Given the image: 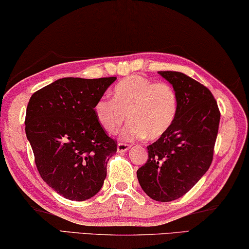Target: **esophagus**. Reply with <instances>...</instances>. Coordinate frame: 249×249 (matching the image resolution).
<instances>
[{
	"label": "esophagus",
	"instance_id": "1",
	"mask_svg": "<svg viewBox=\"0 0 249 249\" xmlns=\"http://www.w3.org/2000/svg\"><path fill=\"white\" fill-rule=\"evenodd\" d=\"M130 148H131V145H130V144L121 143V142H120V143H118V145H117V151L120 152V153L127 152Z\"/></svg>",
	"mask_w": 249,
	"mask_h": 249
}]
</instances>
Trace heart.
<instances>
[{"instance_id":"heart-1","label":"heart","mask_w":249,"mask_h":249,"mask_svg":"<svg viewBox=\"0 0 249 249\" xmlns=\"http://www.w3.org/2000/svg\"><path fill=\"white\" fill-rule=\"evenodd\" d=\"M178 110V95L170 84L138 75L119 81L112 99L101 98L93 108L98 124L109 134L119 131L128 116L130 124L120 134L125 141L160 139L172 127Z\"/></svg>"}]
</instances>
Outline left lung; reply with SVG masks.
Returning <instances> with one entry per match:
<instances>
[{
  "mask_svg": "<svg viewBox=\"0 0 249 249\" xmlns=\"http://www.w3.org/2000/svg\"><path fill=\"white\" fill-rule=\"evenodd\" d=\"M174 88L178 115L164 136L148 146V161L137 171L142 190L170 202L196 184L213 160L221 113L212 92L180 71H158Z\"/></svg>",
  "mask_w": 249,
  "mask_h": 249,
  "instance_id": "1",
  "label": "left lung"
}]
</instances>
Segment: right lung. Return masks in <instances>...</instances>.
<instances>
[{
	"label": "right lung",
	"mask_w": 249,
	"mask_h": 249,
	"mask_svg": "<svg viewBox=\"0 0 249 249\" xmlns=\"http://www.w3.org/2000/svg\"><path fill=\"white\" fill-rule=\"evenodd\" d=\"M117 78L67 77L34 92L28 101L25 132L43 180L71 201L99 192L117 143L96 119V103Z\"/></svg>",
	"instance_id": "obj_1"
}]
</instances>
